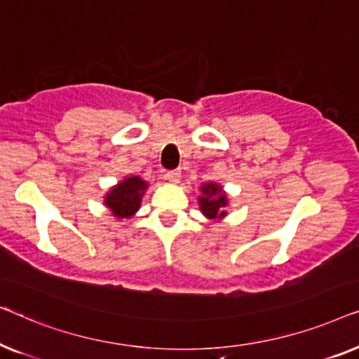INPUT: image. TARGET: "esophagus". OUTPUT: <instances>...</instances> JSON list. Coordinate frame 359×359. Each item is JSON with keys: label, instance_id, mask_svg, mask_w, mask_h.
I'll return each mask as SVG.
<instances>
[{"label": "esophagus", "instance_id": "obj_1", "mask_svg": "<svg viewBox=\"0 0 359 359\" xmlns=\"http://www.w3.org/2000/svg\"><path fill=\"white\" fill-rule=\"evenodd\" d=\"M165 179H168L169 182H172V184H177L180 179V170H177V169L168 170V172H165Z\"/></svg>", "mask_w": 359, "mask_h": 359}]
</instances>
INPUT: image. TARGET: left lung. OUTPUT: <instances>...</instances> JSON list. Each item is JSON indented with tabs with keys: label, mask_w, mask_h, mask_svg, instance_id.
Returning a JSON list of instances; mask_svg holds the SVG:
<instances>
[{
	"label": "left lung",
	"mask_w": 359,
	"mask_h": 359,
	"mask_svg": "<svg viewBox=\"0 0 359 359\" xmlns=\"http://www.w3.org/2000/svg\"><path fill=\"white\" fill-rule=\"evenodd\" d=\"M200 210L206 218L221 219L226 215V206H228V196L218 184L208 182L201 185V196L198 198Z\"/></svg>",
	"instance_id": "1"
}]
</instances>
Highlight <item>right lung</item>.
Instances as JSON below:
<instances>
[{
	"instance_id": "add662e5",
	"label": "right lung",
	"mask_w": 359,
	"mask_h": 359,
	"mask_svg": "<svg viewBox=\"0 0 359 359\" xmlns=\"http://www.w3.org/2000/svg\"><path fill=\"white\" fill-rule=\"evenodd\" d=\"M146 189L148 184L144 180L138 175H131L110 189L104 203L109 206L115 218H131L140 210L141 196L144 195Z\"/></svg>"
}]
</instances>
